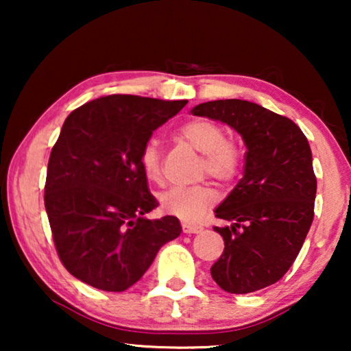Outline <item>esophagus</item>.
<instances>
[{
  "label": "esophagus",
  "instance_id": "34e87169",
  "mask_svg": "<svg viewBox=\"0 0 351 351\" xmlns=\"http://www.w3.org/2000/svg\"><path fill=\"white\" fill-rule=\"evenodd\" d=\"M182 230H184V233H199L203 232V227H201V225L182 222Z\"/></svg>",
  "mask_w": 351,
  "mask_h": 351
}]
</instances>
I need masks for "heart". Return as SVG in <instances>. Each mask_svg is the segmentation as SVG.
<instances>
[{
    "instance_id": "heart-1",
    "label": "heart",
    "mask_w": 351,
    "mask_h": 351,
    "mask_svg": "<svg viewBox=\"0 0 351 351\" xmlns=\"http://www.w3.org/2000/svg\"><path fill=\"white\" fill-rule=\"evenodd\" d=\"M179 136L196 152L203 153L201 169L217 180H233L241 169V152L232 141H227L225 129L210 119H191L179 129ZM138 162L150 182L161 180L160 148L155 141L142 147ZM217 193L209 184L195 186H172L161 195V208L185 222H195L214 204Z\"/></svg>"
}]
</instances>
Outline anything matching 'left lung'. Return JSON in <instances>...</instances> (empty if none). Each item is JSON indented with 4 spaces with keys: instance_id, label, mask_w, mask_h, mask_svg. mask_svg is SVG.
I'll return each mask as SVG.
<instances>
[{
    "instance_id": "1",
    "label": "left lung",
    "mask_w": 351,
    "mask_h": 351,
    "mask_svg": "<svg viewBox=\"0 0 351 351\" xmlns=\"http://www.w3.org/2000/svg\"><path fill=\"white\" fill-rule=\"evenodd\" d=\"M191 113L227 124L247 148L243 179L214 210L233 223L214 227L225 247L210 267L213 280L230 294L275 285L299 256L313 222L316 177L308 141L289 118L247 100L204 102Z\"/></svg>"
}]
</instances>
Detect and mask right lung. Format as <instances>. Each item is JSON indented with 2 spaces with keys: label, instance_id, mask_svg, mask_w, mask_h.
Segmentation results:
<instances>
[{
  "label": "right lung",
  "instance_id": "1",
  "mask_svg": "<svg viewBox=\"0 0 351 351\" xmlns=\"http://www.w3.org/2000/svg\"><path fill=\"white\" fill-rule=\"evenodd\" d=\"M185 105L186 100L114 94L66 117L47 162L45 206L57 254L80 281L126 291L161 246L180 234L174 215L145 217L158 201L138 155L153 131Z\"/></svg>",
  "mask_w": 351,
  "mask_h": 351
}]
</instances>
